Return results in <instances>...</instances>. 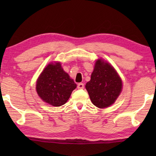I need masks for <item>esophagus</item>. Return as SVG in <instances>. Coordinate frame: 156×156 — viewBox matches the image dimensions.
I'll return each mask as SVG.
<instances>
[{"label": "esophagus", "instance_id": "34e87169", "mask_svg": "<svg viewBox=\"0 0 156 156\" xmlns=\"http://www.w3.org/2000/svg\"><path fill=\"white\" fill-rule=\"evenodd\" d=\"M77 88L80 89H82L84 88V84L83 83H79L77 84Z\"/></svg>", "mask_w": 156, "mask_h": 156}]
</instances>
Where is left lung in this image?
Returning <instances> with one entry per match:
<instances>
[{
    "label": "left lung",
    "instance_id": "8db88e82",
    "mask_svg": "<svg viewBox=\"0 0 156 156\" xmlns=\"http://www.w3.org/2000/svg\"><path fill=\"white\" fill-rule=\"evenodd\" d=\"M85 87L94 105L104 108L112 105L118 98L122 90V81L109 63L99 59Z\"/></svg>",
    "mask_w": 156,
    "mask_h": 156
}]
</instances>
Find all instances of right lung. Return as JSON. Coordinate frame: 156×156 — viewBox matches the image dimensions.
<instances>
[{"instance_id":"1","label":"right lung","mask_w":156,"mask_h":156,"mask_svg":"<svg viewBox=\"0 0 156 156\" xmlns=\"http://www.w3.org/2000/svg\"><path fill=\"white\" fill-rule=\"evenodd\" d=\"M76 84L64 71L60 62L50 63L38 77L36 91L46 103L53 106L65 104Z\"/></svg>"}]
</instances>
